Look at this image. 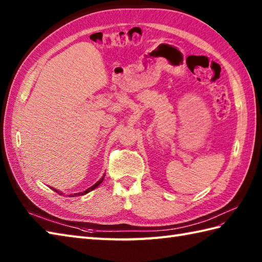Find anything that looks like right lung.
Masks as SVG:
<instances>
[{
  "instance_id": "right-lung-1",
  "label": "right lung",
  "mask_w": 262,
  "mask_h": 262,
  "mask_svg": "<svg viewBox=\"0 0 262 262\" xmlns=\"http://www.w3.org/2000/svg\"><path fill=\"white\" fill-rule=\"evenodd\" d=\"M103 179H104V176H103V177L101 178V179H100V180H99L98 182H96V185H93L92 187H90V188H88L85 191H83V192H79V193H74V194H75V196H82V194H85V193H88V192H90L91 190H93V189H96V188H97V187H98V186L100 185V183H101V182L103 181ZM53 189H54V188H53ZM54 190H55V191H56V192H58L59 194H62V192H59L58 190H56V189H54ZM70 196H72V194H70Z\"/></svg>"
}]
</instances>
